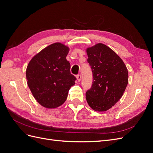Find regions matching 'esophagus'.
I'll return each instance as SVG.
<instances>
[{"label":"esophagus","mask_w":153,"mask_h":153,"mask_svg":"<svg viewBox=\"0 0 153 153\" xmlns=\"http://www.w3.org/2000/svg\"><path fill=\"white\" fill-rule=\"evenodd\" d=\"M76 78H77V80H78V82H80V81L81 80V75H78L76 76Z\"/></svg>","instance_id":"obj_1"}]
</instances>
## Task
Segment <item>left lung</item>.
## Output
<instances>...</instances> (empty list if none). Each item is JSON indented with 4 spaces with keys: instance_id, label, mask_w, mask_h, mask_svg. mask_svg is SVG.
Segmentation results:
<instances>
[{
    "instance_id": "8db88e82",
    "label": "left lung",
    "mask_w": 153,
    "mask_h": 153,
    "mask_svg": "<svg viewBox=\"0 0 153 153\" xmlns=\"http://www.w3.org/2000/svg\"><path fill=\"white\" fill-rule=\"evenodd\" d=\"M86 52L93 81L85 98L92 110L105 112L123 96L128 83V69L121 57L104 44H96Z\"/></svg>"
}]
</instances>
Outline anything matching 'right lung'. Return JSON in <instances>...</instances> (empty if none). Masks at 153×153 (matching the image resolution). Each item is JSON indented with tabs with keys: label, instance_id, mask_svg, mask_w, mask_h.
Here are the masks:
<instances>
[{
	"label": "right lung",
	"instance_id": "add662e5",
	"mask_svg": "<svg viewBox=\"0 0 153 153\" xmlns=\"http://www.w3.org/2000/svg\"><path fill=\"white\" fill-rule=\"evenodd\" d=\"M67 46L55 43L32 57L26 69L27 85L36 100L47 108H55L67 99L76 78L70 73L66 60Z\"/></svg>",
	"mask_w": 153,
	"mask_h": 153
}]
</instances>
